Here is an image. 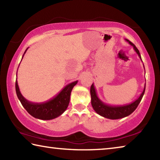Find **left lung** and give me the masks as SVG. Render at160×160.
Here are the masks:
<instances>
[{
  "label": "left lung",
  "mask_w": 160,
  "mask_h": 160,
  "mask_svg": "<svg viewBox=\"0 0 160 160\" xmlns=\"http://www.w3.org/2000/svg\"><path fill=\"white\" fill-rule=\"evenodd\" d=\"M126 39V42H128L132 46L134 50L136 51L138 55L141 59V56H140V53L139 51L136 47L128 39ZM144 66V65H143ZM145 68V67H144ZM145 90V84L144 89H143L142 92L140 94V97L138 98L136 100H135L134 102L130 103L128 104H125V105H121V106H112V105H108L104 104V102H102L101 100L97 96V94L96 92L95 88H94V84L91 85L90 88V94H91V104L94 110L99 114L100 116H103V117L109 118V119H118V118H122L126 117V116H128L130 114L134 112V111L136 109V108L140 104V101L142 98L143 95H144Z\"/></svg>",
  "instance_id": "obj_1"
}]
</instances>
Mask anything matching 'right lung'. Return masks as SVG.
<instances>
[{
	"instance_id": "right-lung-1",
	"label": "right lung",
	"mask_w": 160,
	"mask_h": 160,
	"mask_svg": "<svg viewBox=\"0 0 160 160\" xmlns=\"http://www.w3.org/2000/svg\"><path fill=\"white\" fill-rule=\"evenodd\" d=\"M28 49V48L25 50L22 59ZM77 83L78 80L68 84L53 98L42 103H33L27 100L22 95L17 80L15 81V90L22 105L29 114L42 120H51L61 116L66 110L70 102V93Z\"/></svg>"
}]
</instances>
